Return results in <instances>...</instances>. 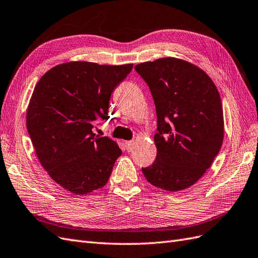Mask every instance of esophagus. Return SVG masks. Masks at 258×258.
<instances>
[{
    "instance_id": "1",
    "label": "esophagus",
    "mask_w": 258,
    "mask_h": 258,
    "mask_svg": "<svg viewBox=\"0 0 258 258\" xmlns=\"http://www.w3.org/2000/svg\"><path fill=\"white\" fill-rule=\"evenodd\" d=\"M124 145H126V149L128 152L132 150V146H134V141H126L124 142Z\"/></svg>"
}]
</instances>
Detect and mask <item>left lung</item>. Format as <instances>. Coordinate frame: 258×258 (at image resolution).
<instances>
[{
	"label": "left lung",
	"instance_id": "left-lung-1",
	"mask_svg": "<svg viewBox=\"0 0 258 258\" xmlns=\"http://www.w3.org/2000/svg\"><path fill=\"white\" fill-rule=\"evenodd\" d=\"M135 69L150 88L157 116V154L143 175L167 191L186 189L210 168L224 141L218 90L202 69L178 58L145 61Z\"/></svg>",
	"mask_w": 258,
	"mask_h": 258
}]
</instances>
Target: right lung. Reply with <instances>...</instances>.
<instances>
[{"label":"right lung","instance_id":"add662e5","mask_svg":"<svg viewBox=\"0 0 258 258\" xmlns=\"http://www.w3.org/2000/svg\"><path fill=\"white\" fill-rule=\"evenodd\" d=\"M132 64L71 61L50 69L33 90L27 130L50 177L76 194L106 184L121 150L93 129L107 120L110 95Z\"/></svg>","mask_w":258,"mask_h":258}]
</instances>
